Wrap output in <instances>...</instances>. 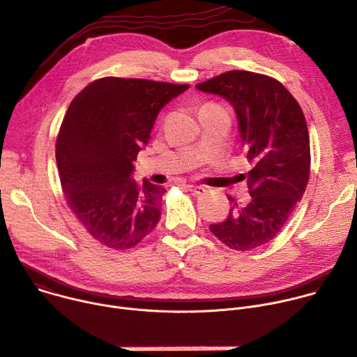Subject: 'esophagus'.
Wrapping results in <instances>:
<instances>
[{
  "mask_svg": "<svg viewBox=\"0 0 357 357\" xmlns=\"http://www.w3.org/2000/svg\"><path fill=\"white\" fill-rule=\"evenodd\" d=\"M187 188H188L195 196H202V195L206 193V188H204L203 185H193V184H190V185H187Z\"/></svg>",
  "mask_w": 357,
  "mask_h": 357,
  "instance_id": "34e87169",
  "label": "esophagus"
}]
</instances>
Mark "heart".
<instances>
[{
  "instance_id": "b5f03b06",
  "label": "heart",
  "mask_w": 357,
  "mask_h": 357,
  "mask_svg": "<svg viewBox=\"0 0 357 357\" xmlns=\"http://www.w3.org/2000/svg\"><path fill=\"white\" fill-rule=\"evenodd\" d=\"M203 107H218V105H214V104H206V105H203Z\"/></svg>"
}]
</instances>
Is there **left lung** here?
Returning <instances> with one entry per match:
<instances>
[{
    "label": "left lung",
    "instance_id": "left-lung-1",
    "mask_svg": "<svg viewBox=\"0 0 357 357\" xmlns=\"http://www.w3.org/2000/svg\"><path fill=\"white\" fill-rule=\"evenodd\" d=\"M220 96L236 112L243 146L252 170L248 178L250 202L233 197L230 211L210 231L237 252L264 245L276 237L303 197L310 176V140L303 112L271 77L233 70L196 86Z\"/></svg>",
    "mask_w": 357,
    "mask_h": 357
}]
</instances>
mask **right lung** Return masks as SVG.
<instances>
[{
  "instance_id": "right-lung-1",
  "label": "right lung",
  "mask_w": 357,
  "mask_h": 357,
  "mask_svg": "<svg viewBox=\"0 0 357 357\" xmlns=\"http://www.w3.org/2000/svg\"><path fill=\"white\" fill-rule=\"evenodd\" d=\"M188 87L104 77L71 101L56 144L60 181L79 223L107 248L131 249L157 226L166 188L137 184L134 161L160 109Z\"/></svg>"
}]
</instances>
